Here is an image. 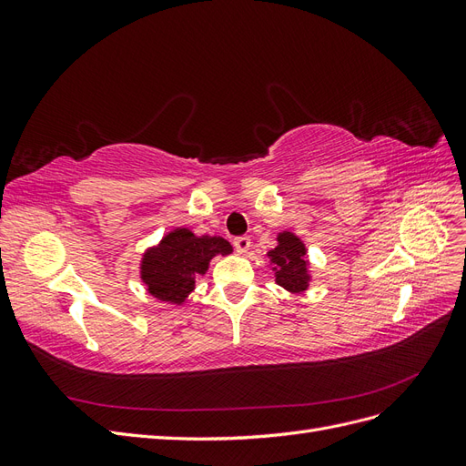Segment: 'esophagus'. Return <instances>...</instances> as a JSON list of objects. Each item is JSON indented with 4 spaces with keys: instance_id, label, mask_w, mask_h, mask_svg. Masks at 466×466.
<instances>
[{
    "instance_id": "esophagus-1",
    "label": "esophagus",
    "mask_w": 466,
    "mask_h": 466,
    "mask_svg": "<svg viewBox=\"0 0 466 466\" xmlns=\"http://www.w3.org/2000/svg\"><path fill=\"white\" fill-rule=\"evenodd\" d=\"M233 245H235L237 252H247L250 248V237H247V235L237 237L235 241H233Z\"/></svg>"
}]
</instances>
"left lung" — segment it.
I'll return each instance as SVG.
<instances>
[{"label": "left lung", "mask_w": 466, "mask_h": 466, "mask_svg": "<svg viewBox=\"0 0 466 466\" xmlns=\"http://www.w3.org/2000/svg\"><path fill=\"white\" fill-rule=\"evenodd\" d=\"M276 284L289 293H301L309 288L311 272H309L307 248L301 238L291 231L278 233V245L268 252Z\"/></svg>", "instance_id": "8db88e82"}]
</instances>
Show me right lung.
I'll list each match as a JSON object with an SVG mask.
<instances>
[{
  "mask_svg": "<svg viewBox=\"0 0 466 466\" xmlns=\"http://www.w3.org/2000/svg\"><path fill=\"white\" fill-rule=\"evenodd\" d=\"M233 247L223 237L194 235L188 228H177L144 252L139 278L155 299L182 305L204 276L216 255H231Z\"/></svg>",
  "mask_w": 466,
  "mask_h": 466,
  "instance_id": "1",
  "label": "right lung"
}]
</instances>
